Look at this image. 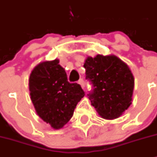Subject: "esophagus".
Here are the masks:
<instances>
[{
	"label": "esophagus",
	"instance_id": "obj_1",
	"mask_svg": "<svg viewBox=\"0 0 157 157\" xmlns=\"http://www.w3.org/2000/svg\"><path fill=\"white\" fill-rule=\"evenodd\" d=\"M78 83L80 86H81L82 88V89H84V87H85L86 83H85V82H84V80L82 79V78H81V79H79V81H78Z\"/></svg>",
	"mask_w": 157,
	"mask_h": 157
}]
</instances>
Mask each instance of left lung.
Masks as SVG:
<instances>
[{
	"label": "left lung",
	"instance_id": "8db88e82",
	"mask_svg": "<svg viewBox=\"0 0 157 157\" xmlns=\"http://www.w3.org/2000/svg\"><path fill=\"white\" fill-rule=\"evenodd\" d=\"M84 67L94 86L88 94L91 105L102 118H118L132 101L134 78L128 66L114 55H97L88 56Z\"/></svg>",
	"mask_w": 157,
	"mask_h": 157
}]
</instances>
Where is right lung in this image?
Wrapping results in <instances>:
<instances>
[{
    "mask_svg": "<svg viewBox=\"0 0 157 157\" xmlns=\"http://www.w3.org/2000/svg\"><path fill=\"white\" fill-rule=\"evenodd\" d=\"M59 60L37 64L29 79L31 100L39 117L54 129L62 128L84 97L79 84L70 83Z\"/></svg>",
    "mask_w": 157,
    "mask_h": 157,
    "instance_id": "obj_1",
    "label": "right lung"
}]
</instances>
